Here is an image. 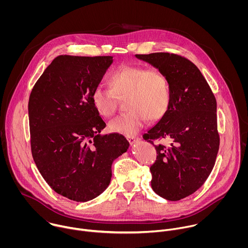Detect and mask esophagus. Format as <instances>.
I'll return each mask as SVG.
<instances>
[{"label": "esophagus", "instance_id": "esophagus-1", "mask_svg": "<svg viewBox=\"0 0 248 248\" xmlns=\"http://www.w3.org/2000/svg\"><path fill=\"white\" fill-rule=\"evenodd\" d=\"M126 139L128 140V142L130 143V144H134L136 141L138 140V138L137 137H135V136H133V135H127L126 136Z\"/></svg>", "mask_w": 248, "mask_h": 248}]
</instances>
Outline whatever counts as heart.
<instances>
[{"label":"heart","instance_id":"1","mask_svg":"<svg viewBox=\"0 0 248 248\" xmlns=\"http://www.w3.org/2000/svg\"><path fill=\"white\" fill-rule=\"evenodd\" d=\"M109 88L96 87L91 102L97 113L112 117L117 110V98L125 99L126 113L109 123L113 132L131 135L142 128L147 120L157 122L167 113L170 86L165 75L155 68L138 65H122L109 76Z\"/></svg>","mask_w":248,"mask_h":248}]
</instances>
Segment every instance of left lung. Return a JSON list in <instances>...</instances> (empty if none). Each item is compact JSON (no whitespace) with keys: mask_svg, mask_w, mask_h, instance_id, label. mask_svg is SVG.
I'll return each mask as SVG.
<instances>
[{"mask_svg":"<svg viewBox=\"0 0 248 248\" xmlns=\"http://www.w3.org/2000/svg\"><path fill=\"white\" fill-rule=\"evenodd\" d=\"M135 57L159 69L169 81V109L144 138L150 143L170 140L169 146L155 145L151 186L159 196L178 201L200 188L214 168L220 145L216 98L189 60L170 53Z\"/></svg>","mask_w":248,"mask_h":248,"instance_id":"left-lung-1","label":"left lung"}]
</instances>
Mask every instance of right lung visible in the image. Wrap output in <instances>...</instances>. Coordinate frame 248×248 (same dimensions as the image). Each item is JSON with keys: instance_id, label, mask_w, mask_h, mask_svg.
Here are the masks:
<instances>
[{"instance_id": "1", "label": "right lung", "mask_w": 248, "mask_h": 248, "mask_svg": "<svg viewBox=\"0 0 248 248\" xmlns=\"http://www.w3.org/2000/svg\"><path fill=\"white\" fill-rule=\"evenodd\" d=\"M113 61L111 56H59L29 97L33 160L50 187L70 200L99 196L110 185L114 160L129 146L122 134H99L106 124L91 102Z\"/></svg>"}]
</instances>
